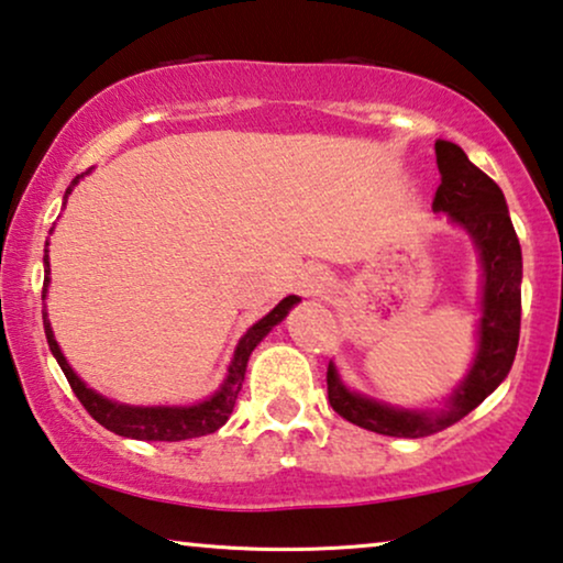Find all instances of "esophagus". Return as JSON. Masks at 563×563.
Wrapping results in <instances>:
<instances>
[{
    "label": "esophagus",
    "mask_w": 563,
    "mask_h": 563,
    "mask_svg": "<svg viewBox=\"0 0 563 563\" xmlns=\"http://www.w3.org/2000/svg\"><path fill=\"white\" fill-rule=\"evenodd\" d=\"M319 288H321L319 277H311V280H306V290H309V294H319Z\"/></svg>",
    "instance_id": "1"
}]
</instances>
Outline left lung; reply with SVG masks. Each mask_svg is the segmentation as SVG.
Instances as JSON below:
<instances>
[{"label": "left lung", "instance_id": "obj_1", "mask_svg": "<svg viewBox=\"0 0 563 563\" xmlns=\"http://www.w3.org/2000/svg\"><path fill=\"white\" fill-rule=\"evenodd\" d=\"M440 185L432 208L445 211L474 236L484 265V317L478 324V352L468 376L455 388L443 411L394 409L342 386L334 365L327 368V394L336 415L347 422L391 438H424L461 422L507 378L520 342L522 252L499 185L468 162L451 141L434 144Z\"/></svg>", "mask_w": 563, "mask_h": 563}]
</instances>
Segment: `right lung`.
<instances>
[{
  "label": "right lung",
  "mask_w": 563,
  "mask_h": 563,
  "mask_svg": "<svg viewBox=\"0 0 563 563\" xmlns=\"http://www.w3.org/2000/svg\"><path fill=\"white\" fill-rule=\"evenodd\" d=\"M79 177H74L71 185L66 187V198H69L71 187L79 183ZM43 265H46V277H43V298H46L48 273H51L48 242H46V254H43ZM296 301H298L296 296L283 298V301L277 303L265 319H260L257 324L246 329V334L236 344L234 360H231L229 376L223 380V386L211 396V399L203 404H195V407H123V404L104 399V396L95 394L92 388L81 384L77 373L69 368V363H66V357L62 355V350H58V344L54 340V332H51L46 309H43V329H46L48 347L54 352L56 363L62 365L71 391L77 394L81 407H85L89 415L104 427V430L123 434V438H133V440H162V443H177V440H190V438H200V434H211L219 430V427L227 424L231 411H234L236 396L242 391L246 360H250L252 350L257 347L262 336H265L277 321H283V317H286L288 309Z\"/></svg>",
  "instance_id": "right-lung-1"
}]
</instances>
